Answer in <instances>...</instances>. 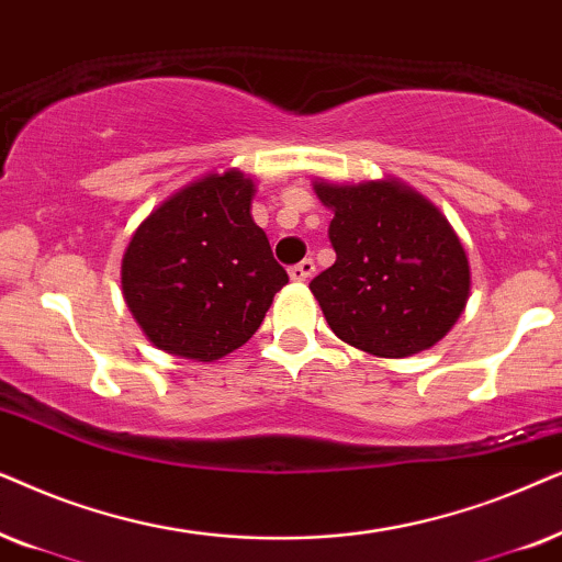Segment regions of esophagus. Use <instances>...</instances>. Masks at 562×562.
Masks as SVG:
<instances>
[{
  "label": "esophagus",
  "mask_w": 562,
  "mask_h": 562,
  "mask_svg": "<svg viewBox=\"0 0 562 562\" xmlns=\"http://www.w3.org/2000/svg\"><path fill=\"white\" fill-rule=\"evenodd\" d=\"M313 272H316V265H313V259H303V261H297L295 267H290V280L305 282V280H311Z\"/></svg>",
  "instance_id": "esophagus-1"
}]
</instances>
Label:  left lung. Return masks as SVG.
<instances>
[{"mask_svg":"<svg viewBox=\"0 0 562 562\" xmlns=\"http://www.w3.org/2000/svg\"><path fill=\"white\" fill-rule=\"evenodd\" d=\"M336 261L311 282L331 331L385 359L422 355L450 334L470 297V261L452 223L398 177L328 182Z\"/></svg>","mask_w":562,"mask_h":562,"instance_id":"obj_1","label":"left lung"}]
</instances>
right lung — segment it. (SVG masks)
Instances as JSON below:
<instances>
[{
  "label": "right lung",
  "mask_w": 562,
  "mask_h": 562,
  "mask_svg": "<svg viewBox=\"0 0 562 562\" xmlns=\"http://www.w3.org/2000/svg\"><path fill=\"white\" fill-rule=\"evenodd\" d=\"M257 179L213 169L161 200L120 261L128 311L156 349L211 364L244 347L288 285L251 218Z\"/></svg>",
  "instance_id": "right-lung-1"
}]
</instances>
